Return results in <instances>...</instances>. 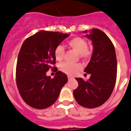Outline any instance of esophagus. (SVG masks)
Wrapping results in <instances>:
<instances>
[{"label": "esophagus", "instance_id": "34e87169", "mask_svg": "<svg viewBox=\"0 0 131 131\" xmlns=\"http://www.w3.org/2000/svg\"><path fill=\"white\" fill-rule=\"evenodd\" d=\"M68 79H69V80H70V79H73V77L70 76V75H68Z\"/></svg>", "mask_w": 131, "mask_h": 131}]
</instances>
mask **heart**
Returning <instances> with one entry per match:
<instances>
[{
    "mask_svg": "<svg viewBox=\"0 0 131 131\" xmlns=\"http://www.w3.org/2000/svg\"><path fill=\"white\" fill-rule=\"evenodd\" d=\"M68 43L71 49H73L79 54V58L83 60H88L91 58L92 53L88 48V43L85 40L80 37H75L69 40ZM64 52L63 46L61 45L58 46L54 50V56L56 60L58 61H61L63 60ZM81 65L79 63L70 64L68 63H63L60 66V70L63 73L71 75L76 74L78 71L81 70Z\"/></svg>",
    "mask_w": 131,
    "mask_h": 131,
    "instance_id": "heart-1",
    "label": "heart"
}]
</instances>
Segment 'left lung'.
Here are the masks:
<instances>
[{"label": "left lung", "mask_w": 131, "mask_h": 131, "mask_svg": "<svg viewBox=\"0 0 131 131\" xmlns=\"http://www.w3.org/2000/svg\"><path fill=\"white\" fill-rule=\"evenodd\" d=\"M85 37L93 46L91 60L84 70L91 76L88 81L75 78L78 87L73 90V95L79 105L92 109L102 105L110 97L116 83L117 62L115 47L103 31L92 29Z\"/></svg>", "instance_id": "obj_1"}]
</instances>
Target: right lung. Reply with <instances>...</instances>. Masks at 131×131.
I'll list each match as a JSON object with an SVG mask.
<instances>
[{
	"label": "right lung",
	"mask_w": 131,
	"mask_h": 131,
	"mask_svg": "<svg viewBox=\"0 0 131 131\" xmlns=\"http://www.w3.org/2000/svg\"><path fill=\"white\" fill-rule=\"evenodd\" d=\"M69 36L59 32L40 31L22 43L16 63V81L20 95L29 106L46 109L58 99L68 77L52 67L56 63L54 50ZM50 68L57 71L53 79L46 75Z\"/></svg>",
	"instance_id": "1"
}]
</instances>
